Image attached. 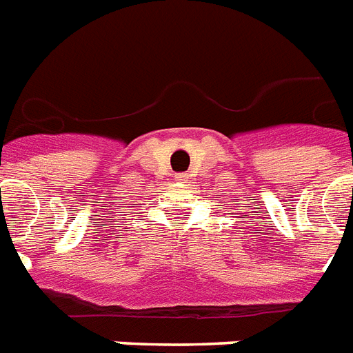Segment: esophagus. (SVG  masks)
Segmentation results:
<instances>
[{
  "label": "esophagus",
  "mask_w": 353,
  "mask_h": 353,
  "mask_svg": "<svg viewBox=\"0 0 353 353\" xmlns=\"http://www.w3.org/2000/svg\"><path fill=\"white\" fill-rule=\"evenodd\" d=\"M176 181L177 183H188V179H190V177H188V174H176Z\"/></svg>",
  "instance_id": "esophagus-1"
}]
</instances>
